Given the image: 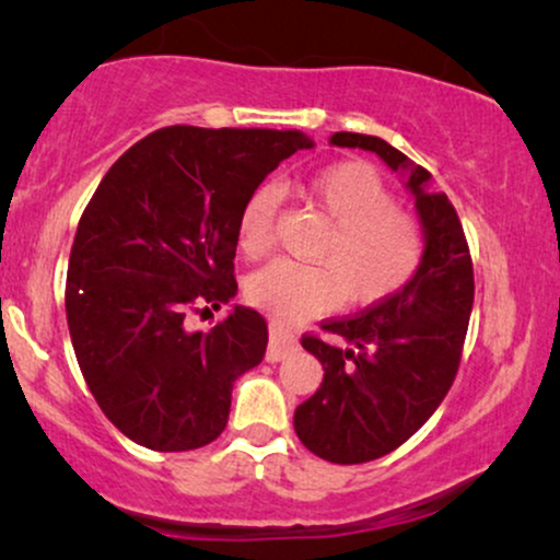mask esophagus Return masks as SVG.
<instances>
[{"mask_svg": "<svg viewBox=\"0 0 560 560\" xmlns=\"http://www.w3.org/2000/svg\"><path fill=\"white\" fill-rule=\"evenodd\" d=\"M294 350H298V337H294L289 329H284V326L271 324V342H268V352H266L268 361L271 363L284 361V358L292 355Z\"/></svg>", "mask_w": 560, "mask_h": 560, "instance_id": "obj_1", "label": "esophagus"}]
</instances>
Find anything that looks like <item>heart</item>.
Listing matches in <instances>:
<instances>
[{
	"label": "heart",
	"mask_w": 560,
	"mask_h": 560,
	"mask_svg": "<svg viewBox=\"0 0 560 560\" xmlns=\"http://www.w3.org/2000/svg\"><path fill=\"white\" fill-rule=\"evenodd\" d=\"M305 197L331 221L316 249L320 262L276 260L247 281V298L279 320H305L339 300L371 307L395 298L416 279L427 258L419 218L397 208L395 191L363 160L320 168L305 184ZM276 195L260 186L242 205L236 244L258 260L273 242Z\"/></svg>",
	"instance_id": "heart-1"
}]
</instances>
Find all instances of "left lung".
<instances>
[{
    "label": "left lung",
    "mask_w": 560,
    "mask_h": 560,
    "mask_svg": "<svg viewBox=\"0 0 560 560\" xmlns=\"http://www.w3.org/2000/svg\"><path fill=\"white\" fill-rule=\"evenodd\" d=\"M331 144L371 150L402 171L427 234V258L402 292L320 326L342 346L302 334V347L324 365V382L294 410V432L318 458L347 466L397 450L445 400L464 355L474 266L453 202L429 189L432 173L378 137L339 131Z\"/></svg>",
    "instance_id": "left-lung-1"
}]
</instances>
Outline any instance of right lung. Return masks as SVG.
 Here are the masks:
<instances>
[{
    "mask_svg": "<svg viewBox=\"0 0 560 560\" xmlns=\"http://www.w3.org/2000/svg\"><path fill=\"white\" fill-rule=\"evenodd\" d=\"M313 141L271 128L168 126L113 163L83 210L66 313L96 405L141 447L184 453L226 429L234 382L266 355L268 324L236 305L210 331L189 318L236 294L242 205Z\"/></svg>",
    "mask_w": 560,
    "mask_h": 560,
    "instance_id": "add662e5",
    "label": "right lung"
}]
</instances>
